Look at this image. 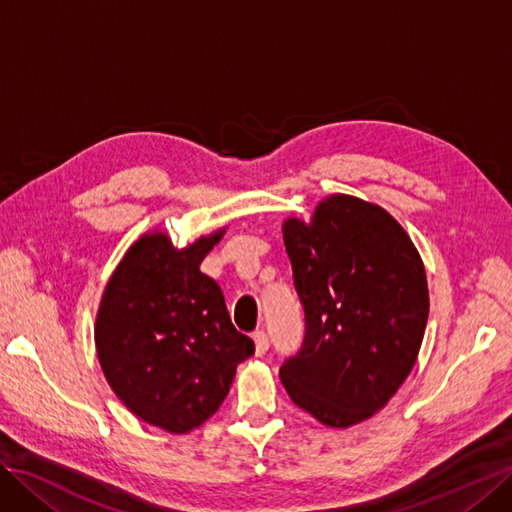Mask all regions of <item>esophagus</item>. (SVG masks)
<instances>
[{
  "label": "esophagus",
  "mask_w": 512,
  "mask_h": 512,
  "mask_svg": "<svg viewBox=\"0 0 512 512\" xmlns=\"http://www.w3.org/2000/svg\"><path fill=\"white\" fill-rule=\"evenodd\" d=\"M252 339H254V354L256 356H262L269 350V337H267L265 331H256L252 335Z\"/></svg>",
  "instance_id": "1"
}]
</instances>
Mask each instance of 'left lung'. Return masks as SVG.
<instances>
[{"mask_svg": "<svg viewBox=\"0 0 512 512\" xmlns=\"http://www.w3.org/2000/svg\"><path fill=\"white\" fill-rule=\"evenodd\" d=\"M305 339L280 378L322 425L346 429L382 410L418 359L429 316L423 258L380 205L322 198L312 220L282 224Z\"/></svg>", "mask_w": 512, "mask_h": 512, "instance_id": "left-lung-1", "label": "left lung"}]
</instances>
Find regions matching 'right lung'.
<instances>
[{"label": "right lung", "mask_w": 512, "mask_h": 512, "mask_svg": "<svg viewBox=\"0 0 512 512\" xmlns=\"http://www.w3.org/2000/svg\"><path fill=\"white\" fill-rule=\"evenodd\" d=\"M226 228L175 247L168 232L138 237L106 282L96 352L106 382L134 416L188 433L218 412L254 342L232 327L224 294L200 262Z\"/></svg>", "instance_id": "obj_1"}]
</instances>
